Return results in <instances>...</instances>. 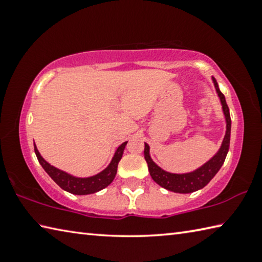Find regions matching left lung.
<instances>
[{
  "instance_id": "8db88e82",
  "label": "left lung",
  "mask_w": 262,
  "mask_h": 262,
  "mask_svg": "<svg viewBox=\"0 0 262 262\" xmlns=\"http://www.w3.org/2000/svg\"><path fill=\"white\" fill-rule=\"evenodd\" d=\"M212 82H214L217 95L220 97L222 108H223V113L225 117V121H227V132H225V136L223 139V142H222L220 150L217 151L214 157L210 158L209 161L203 164L201 167L196 168V170L193 172H188V173L183 174L170 173V172L164 171L163 168L159 167L157 164L152 161L149 154V145L147 143H144V158L148 164L150 176H151L155 183L162 186L163 188L171 190V192L187 194L203 188L212 178H214L217 172L220 171V168L223 165L225 157H227L228 155L230 147V134H231V118H230V112L227 101H225V97L221 92L219 84H217L214 77H212Z\"/></svg>"
}]
</instances>
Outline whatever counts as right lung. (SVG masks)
Wrapping results in <instances>:
<instances>
[{
  "label": "right lung",
  "mask_w": 262,
  "mask_h": 262,
  "mask_svg": "<svg viewBox=\"0 0 262 262\" xmlns=\"http://www.w3.org/2000/svg\"><path fill=\"white\" fill-rule=\"evenodd\" d=\"M126 144L127 142H123L120 147L117 149V151H115L110 165L106 167L105 170L99 172V173L96 176L88 177V178H77V177H74L67 173V172L61 171L59 168L51 165L50 163H47L45 159L41 157V155L39 154L35 144L34 152L37 155L38 161L40 163L43 170L47 172V174L50 176L62 189L67 190V192L75 195H86L99 192V190L107 187V186L112 183L113 179L115 178V174H117L118 164L122 157Z\"/></svg>",
  "instance_id": "1"
}]
</instances>
